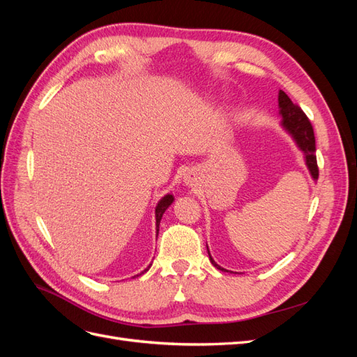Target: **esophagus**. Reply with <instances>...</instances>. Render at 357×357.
Here are the masks:
<instances>
[{
	"label": "esophagus",
	"mask_w": 357,
	"mask_h": 357,
	"mask_svg": "<svg viewBox=\"0 0 357 357\" xmlns=\"http://www.w3.org/2000/svg\"><path fill=\"white\" fill-rule=\"evenodd\" d=\"M183 181H185L188 186H193V185H195V181H197V174L193 171H188L185 177H183Z\"/></svg>",
	"instance_id": "34e87169"
}]
</instances>
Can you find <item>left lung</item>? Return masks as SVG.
I'll use <instances>...</instances> for the list:
<instances>
[{
  "label": "left lung",
  "instance_id": "8db88e82",
  "mask_svg": "<svg viewBox=\"0 0 357 357\" xmlns=\"http://www.w3.org/2000/svg\"><path fill=\"white\" fill-rule=\"evenodd\" d=\"M278 109H280V116H282V126L289 132V135L294 138V142L296 143L298 149L304 153L305 158V165L310 171L311 178L317 181L319 178V168H317V159H316V138H314V131H312V126L308 121V117L305 113L302 112L298 105L291 102L289 96L280 91L278 92ZM208 248V247H207ZM210 262L220 269L223 273H228V269L222 268L214 262V259L211 257L210 252Z\"/></svg>",
  "mask_w": 357,
  "mask_h": 357
}]
</instances>
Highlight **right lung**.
Segmentation results:
<instances>
[{
    "instance_id": "obj_1",
    "label": "right lung",
    "mask_w": 357,
    "mask_h": 357,
    "mask_svg": "<svg viewBox=\"0 0 357 357\" xmlns=\"http://www.w3.org/2000/svg\"><path fill=\"white\" fill-rule=\"evenodd\" d=\"M172 201H174V197L171 195V193H167L165 197H162L160 198V201L158 202V205H156V208H155V218H156V234H159V223H160V219H162V215H164V213L167 211V208L169 207V205L172 204ZM152 265V264H150ZM150 265H149V268H150ZM149 268L147 269H144V271H149ZM143 274V273H142ZM142 274H138V275H142Z\"/></svg>"
}]
</instances>
